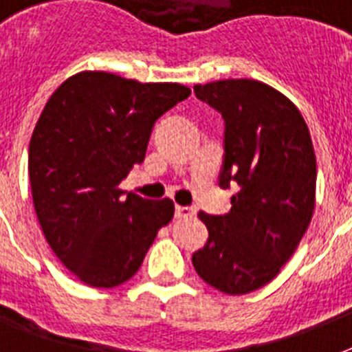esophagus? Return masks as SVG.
I'll list each match as a JSON object with an SVG mask.
<instances>
[{"mask_svg":"<svg viewBox=\"0 0 352 352\" xmlns=\"http://www.w3.org/2000/svg\"><path fill=\"white\" fill-rule=\"evenodd\" d=\"M175 215L179 219H188L195 215V208L193 206H175Z\"/></svg>","mask_w":352,"mask_h":352,"instance_id":"1","label":"esophagus"}]
</instances>
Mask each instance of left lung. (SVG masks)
<instances>
[{
	"label": "left lung",
	"mask_w": 352,
	"mask_h": 352,
	"mask_svg": "<svg viewBox=\"0 0 352 352\" xmlns=\"http://www.w3.org/2000/svg\"><path fill=\"white\" fill-rule=\"evenodd\" d=\"M225 120L219 186L235 188L225 215L201 212L206 245L193 254L197 274L225 294L270 283L311 225L316 155L298 107L257 80H219L193 87Z\"/></svg>",
	"instance_id": "8db88e82"
}]
</instances>
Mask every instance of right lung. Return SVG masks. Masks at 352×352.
<instances>
[{
    "label": "right lung",
    "mask_w": 352,
    "mask_h": 352,
    "mask_svg": "<svg viewBox=\"0 0 352 352\" xmlns=\"http://www.w3.org/2000/svg\"><path fill=\"white\" fill-rule=\"evenodd\" d=\"M188 96L181 84L84 71L43 107L29 144L32 203L49 246L80 281L111 289L131 279L173 217V201L118 184L146 157L157 118Z\"/></svg>",
    "instance_id": "add662e5"
}]
</instances>
